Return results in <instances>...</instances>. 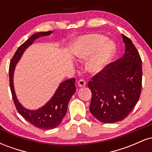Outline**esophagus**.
I'll use <instances>...</instances> for the list:
<instances>
[{
    "label": "esophagus",
    "instance_id": "esophagus-1",
    "mask_svg": "<svg viewBox=\"0 0 152 152\" xmlns=\"http://www.w3.org/2000/svg\"><path fill=\"white\" fill-rule=\"evenodd\" d=\"M78 85L79 87H83L86 86V81L83 78H81L78 81Z\"/></svg>",
    "mask_w": 152,
    "mask_h": 152
}]
</instances>
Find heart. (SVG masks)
Segmentation results:
<instances>
[{"instance_id": "obj_1", "label": "heart", "mask_w": 152, "mask_h": 152, "mask_svg": "<svg viewBox=\"0 0 152 152\" xmlns=\"http://www.w3.org/2000/svg\"><path fill=\"white\" fill-rule=\"evenodd\" d=\"M73 50L75 55L81 59L93 56L88 64L92 72L104 69L116 53V45L108 41L107 37L102 34H93L78 38L74 42Z\"/></svg>"}]
</instances>
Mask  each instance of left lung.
Wrapping results in <instances>:
<instances>
[{
  "label": "left lung",
  "instance_id": "left-lung-1",
  "mask_svg": "<svg viewBox=\"0 0 152 152\" xmlns=\"http://www.w3.org/2000/svg\"><path fill=\"white\" fill-rule=\"evenodd\" d=\"M125 53L121 58L107 64L88 83L92 97L90 112L104 124L127 117L140 97L142 64L132 41L122 34Z\"/></svg>",
  "mask_w": 152,
  "mask_h": 152
}]
</instances>
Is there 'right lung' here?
<instances>
[{
    "label": "right lung",
    "instance_id": "right-lung-1",
    "mask_svg": "<svg viewBox=\"0 0 152 152\" xmlns=\"http://www.w3.org/2000/svg\"><path fill=\"white\" fill-rule=\"evenodd\" d=\"M50 34L51 31H49L47 32L36 33L31 36L25 43L18 47L11 58L9 66L10 88L17 111L26 121L41 129H52L60 124L66 114L69 100L76 91V78H70L62 82L53 96L46 105L36 111H30L23 107L16 99L13 88V76L15 64L20 58L26 48L32 44L36 38L48 36Z\"/></svg>",
    "mask_w": 152,
    "mask_h": 152
}]
</instances>
